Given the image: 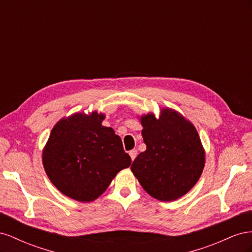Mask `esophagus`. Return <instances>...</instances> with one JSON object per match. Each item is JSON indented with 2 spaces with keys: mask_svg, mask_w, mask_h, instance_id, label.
Instances as JSON below:
<instances>
[{
  "mask_svg": "<svg viewBox=\"0 0 252 252\" xmlns=\"http://www.w3.org/2000/svg\"><path fill=\"white\" fill-rule=\"evenodd\" d=\"M136 155H138V151H136L135 149H133V150H130V151H129V156H130V158H131V161H133V159L135 158Z\"/></svg>",
  "mask_w": 252,
  "mask_h": 252,
  "instance_id": "34e87169",
  "label": "esophagus"
}]
</instances>
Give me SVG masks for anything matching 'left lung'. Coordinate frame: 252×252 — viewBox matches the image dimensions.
I'll return each mask as SVG.
<instances>
[{
    "instance_id": "obj_1",
    "label": "left lung",
    "mask_w": 252,
    "mask_h": 252,
    "mask_svg": "<svg viewBox=\"0 0 252 252\" xmlns=\"http://www.w3.org/2000/svg\"><path fill=\"white\" fill-rule=\"evenodd\" d=\"M146 150L135 158L130 169L145 191L170 202L186 194L199 181L205 151L195 127L181 113L164 108L141 117Z\"/></svg>"
}]
</instances>
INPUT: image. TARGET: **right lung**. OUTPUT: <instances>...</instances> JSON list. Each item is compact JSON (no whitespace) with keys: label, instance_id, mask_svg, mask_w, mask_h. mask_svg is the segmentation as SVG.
Here are the masks:
<instances>
[{"label":"right lung","instance_id":"add662e5","mask_svg":"<svg viewBox=\"0 0 252 252\" xmlns=\"http://www.w3.org/2000/svg\"><path fill=\"white\" fill-rule=\"evenodd\" d=\"M103 113H74L52 128L43 150L49 180L63 194L79 202L97 199L112 179L131 164L121 138L105 127Z\"/></svg>","mask_w":252,"mask_h":252}]
</instances>
